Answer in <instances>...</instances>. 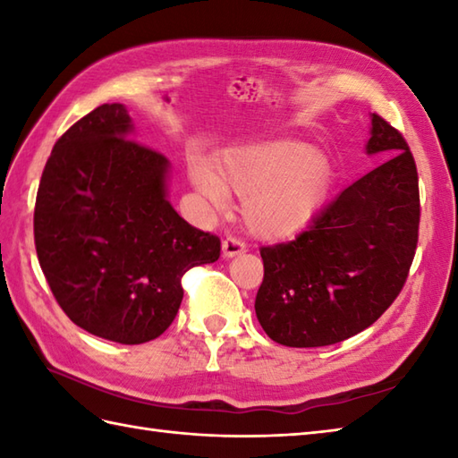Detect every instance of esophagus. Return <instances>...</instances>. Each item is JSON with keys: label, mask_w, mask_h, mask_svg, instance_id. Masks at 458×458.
Wrapping results in <instances>:
<instances>
[{"label": "esophagus", "mask_w": 458, "mask_h": 458, "mask_svg": "<svg viewBox=\"0 0 458 458\" xmlns=\"http://www.w3.org/2000/svg\"><path fill=\"white\" fill-rule=\"evenodd\" d=\"M244 251H246L244 240H240L236 236H228L226 240L222 242V254H224V258H234V256L244 254Z\"/></svg>", "instance_id": "34e87169"}]
</instances>
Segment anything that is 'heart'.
<instances>
[{"label": "heart", "mask_w": 458, "mask_h": 458, "mask_svg": "<svg viewBox=\"0 0 458 458\" xmlns=\"http://www.w3.org/2000/svg\"><path fill=\"white\" fill-rule=\"evenodd\" d=\"M333 169L325 153L279 140L218 153L212 169L197 163L194 189L222 204L226 191L246 199V220L256 234L279 240L303 230L327 199Z\"/></svg>", "instance_id": "obj_1"}]
</instances>
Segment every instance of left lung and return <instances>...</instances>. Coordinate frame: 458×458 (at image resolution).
<instances>
[{"instance_id": "left-lung-1", "label": "left lung", "mask_w": 458, "mask_h": 458, "mask_svg": "<svg viewBox=\"0 0 458 458\" xmlns=\"http://www.w3.org/2000/svg\"><path fill=\"white\" fill-rule=\"evenodd\" d=\"M366 151L384 163L340 192L303 234L259 250L256 315L279 344L343 343L374 325L405 285L421 216L415 159L377 114Z\"/></svg>"}]
</instances>
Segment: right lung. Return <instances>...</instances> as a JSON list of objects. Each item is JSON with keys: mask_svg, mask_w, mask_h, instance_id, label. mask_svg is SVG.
I'll return each instance as SVG.
<instances>
[{"mask_svg": "<svg viewBox=\"0 0 458 458\" xmlns=\"http://www.w3.org/2000/svg\"><path fill=\"white\" fill-rule=\"evenodd\" d=\"M131 131L122 104L71 125L47 159L33 216L56 303L74 325L120 344L163 335L181 307V277L220 258V238L167 200V157Z\"/></svg>", "mask_w": 458, "mask_h": 458, "instance_id": "right-lung-1", "label": "right lung"}]
</instances>
